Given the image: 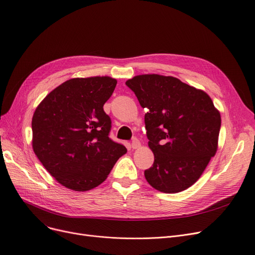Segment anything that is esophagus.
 Wrapping results in <instances>:
<instances>
[{"label": "esophagus", "instance_id": "1", "mask_svg": "<svg viewBox=\"0 0 255 255\" xmlns=\"http://www.w3.org/2000/svg\"><path fill=\"white\" fill-rule=\"evenodd\" d=\"M131 146L132 149H137L140 146V141L136 138V137H133L131 140Z\"/></svg>", "mask_w": 255, "mask_h": 255}]
</instances>
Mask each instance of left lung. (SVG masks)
<instances>
[{
	"label": "left lung",
	"instance_id": "left-lung-1",
	"mask_svg": "<svg viewBox=\"0 0 255 255\" xmlns=\"http://www.w3.org/2000/svg\"><path fill=\"white\" fill-rule=\"evenodd\" d=\"M142 109L154 163L144 177L155 189L177 193L192 186L217 151L221 118L212 99L172 76L127 80Z\"/></svg>",
	"mask_w": 255,
	"mask_h": 255
}]
</instances>
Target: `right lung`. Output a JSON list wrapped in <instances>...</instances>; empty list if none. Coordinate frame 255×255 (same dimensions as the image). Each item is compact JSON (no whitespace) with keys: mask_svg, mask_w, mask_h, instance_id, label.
<instances>
[{"mask_svg":"<svg viewBox=\"0 0 255 255\" xmlns=\"http://www.w3.org/2000/svg\"><path fill=\"white\" fill-rule=\"evenodd\" d=\"M116 86L109 76L72 78L51 91L34 113V152L68 189L95 188L127 152L110 137L112 120L103 110Z\"/></svg>","mask_w":255,"mask_h":255,"instance_id":"1","label":"right lung"}]
</instances>
